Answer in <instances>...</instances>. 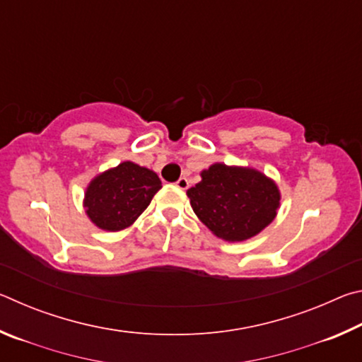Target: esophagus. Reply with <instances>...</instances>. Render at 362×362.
Returning a JSON list of instances; mask_svg holds the SVG:
<instances>
[{
	"label": "esophagus",
	"mask_w": 362,
	"mask_h": 362,
	"mask_svg": "<svg viewBox=\"0 0 362 362\" xmlns=\"http://www.w3.org/2000/svg\"><path fill=\"white\" fill-rule=\"evenodd\" d=\"M175 187L180 188V189H187L188 188V179H187V177H180V179L175 182Z\"/></svg>",
	"instance_id": "34e87169"
}]
</instances>
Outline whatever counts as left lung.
<instances>
[{"label": "left lung", "instance_id": "8db88e82", "mask_svg": "<svg viewBox=\"0 0 362 362\" xmlns=\"http://www.w3.org/2000/svg\"><path fill=\"white\" fill-rule=\"evenodd\" d=\"M198 218L220 240L246 241L268 226L279 207L278 185L252 168L212 164L188 188Z\"/></svg>", "mask_w": 362, "mask_h": 362}]
</instances>
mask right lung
<instances>
[{
    "label": "right lung",
    "instance_id": "obj_1",
    "mask_svg": "<svg viewBox=\"0 0 362 362\" xmlns=\"http://www.w3.org/2000/svg\"><path fill=\"white\" fill-rule=\"evenodd\" d=\"M159 188L156 173L124 161L90 180L84 193L86 214L100 230H124L148 207Z\"/></svg>",
    "mask_w": 362,
    "mask_h": 362
}]
</instances>
